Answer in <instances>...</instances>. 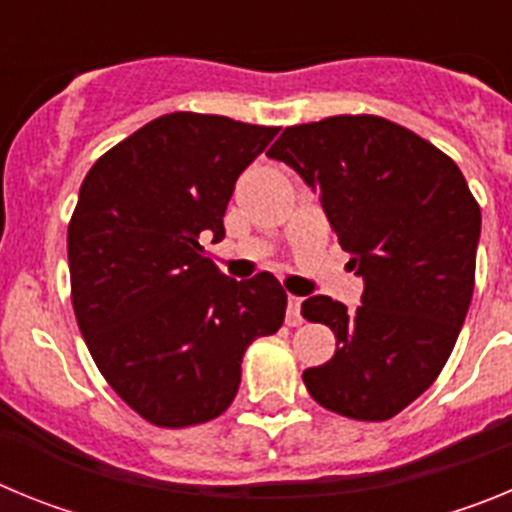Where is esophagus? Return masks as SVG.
Instances as JSON below:
<instances>
[{
  "mask_svg": "<svg viewBox=\"0 0 512 512\" xmlns=\"http://www.w3.org/2000/svg\"><path fill=\"white\" fill-rule=\"evenodd\" d=\"M302 297L289 295L287 300V325L289 328H295V325H302Z\"/></svg>",
  "mask_w": 512,
  "mask_h": 512,
  "instance_id": "esophagus-1",
  "label": "esophagus"
}]
</instances>
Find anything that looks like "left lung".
Here are the masks:
<instances>
[{
  "label": "left lung",
  "instance_id": "obj_1",
  "mask_svg": "<svg viewBox=\"0 0 512 512\" xmlns=\"http://www.w3.org/2000/svg\"><path fill=\"white\" fill-rule=\"evenodd\" d=\"M266 156L320 197L364 305L325 295L302 318L336 336L328 364L305 369L318 405L382 423L418 400L449 361L474 292L482 212L459 166L413 130L379 115L289 125Z\"/></svg>",
  "mask_w": 512,
  "mask_h": 512
}]
</instances>
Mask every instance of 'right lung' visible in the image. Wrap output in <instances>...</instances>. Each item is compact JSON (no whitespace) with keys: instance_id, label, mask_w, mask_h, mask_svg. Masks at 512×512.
<instances>
[{"instance_id":"add662e5","label":"right lung","mask_w":512,"mask_h":512,"mask_svg":"<svg viewBox=\"0 0 512 512\" xmlns=\"http://www.w3.org/2000/svg\"><path fill=\"white\" fill-rule=\"evenodd\" d=\"M279 128L169 112L97 158L69 223L71 305L94 364L128 408L189 428L230 408L246 348L277 333L287 292L217 271L235 179Z\"/></svg>"}]
</instances>
